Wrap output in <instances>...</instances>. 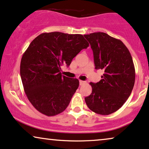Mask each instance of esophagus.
Listing matches in <instances>:
<instances>
[{"label": "esophagus", "instance_id": "esophagus-1", "mask_svg": "<svg viewBox=\"0 0 149 149\" xmlns=\"http://www.w3.org/2000/svg\"><path fill=\"white\" fill-rule=\"evenodd\" d=\"M79 82H80V85H81V86H82V85H83V84H85V81H83V80H80V81H79Z\"/></svg>", "mask_w": 149, "mask_h": 149}]
</instances>
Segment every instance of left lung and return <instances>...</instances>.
<instances>
[{"label": "left lung", "mask_w": 149, "mask_h": 149, "mask_svg": "<svg viewBox=\"0 0 149 149\" xmlns=\"http://www.w3.org/2000/svg\"><path fill=\"white\" fill-rule=\"evenodd\" d=\"M84 36L93 50L95 69L104 71L100 82H90L92 93L84 100L90 110L107 116L118 111L131 95L135 78L132 57L121 40L106 33Z\"/></svg>", "instance_id": "1"}]
</instances>
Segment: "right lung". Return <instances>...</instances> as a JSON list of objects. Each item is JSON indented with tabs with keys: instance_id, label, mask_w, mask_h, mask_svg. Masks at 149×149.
<instances>
[{
	"instance_id": "obj_1",
	"label": "right lung",
	"mask_w": 149,
	"mask_h": 149,
	"mask_svg": "<svg viewBox=\"0 0 149 149\" xmlns=\"http://www.w3.org/2000/svg\"><path fill=\"white\" fill-rule=\"evenodd\" d=\"M89 46L83 36L58 31L43 33L22 56L20 77L28 100L41 113L54 116L67 109L79 80L62 76L61 66Z\"/></svg>"
}]
</instances>
